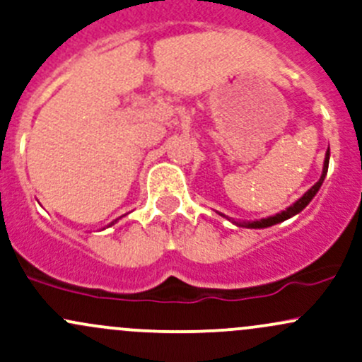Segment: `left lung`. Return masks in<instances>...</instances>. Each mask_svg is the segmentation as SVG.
<instances>
[{"instance_id": "8db88e82", "label": "left lung", "mask_w": 362, "mask_h": 362, "mask_svg": "<svg viewBox=\"0 0 362 362\" xmlns=\"http://www.w3.org/2000/svg\"><path fill=\"white\" fill-rule=\"evenodd\" d=\"M328 162H329V148H328V151H326V158H325V169H322V174H321L320 181H317L316 185H314L313 188L309 189V192L304 193V197H302V198H298V200L295 202V204L291 205V207L286 209V211H283V212L276 214V216H273V217H267V219L254 221V223H240V224H242V226H247V228H267V226H273V224H278V223H281V221H286V219H288V217L295 216V214H298V212H300V211H304V209H305V205L309 204L310 200H313L314 195H316V193H317V189L321 188L322 181H325V176H326V173H328ZM236 224H238V223H236Z\"/></svg>"}]
</instances>
